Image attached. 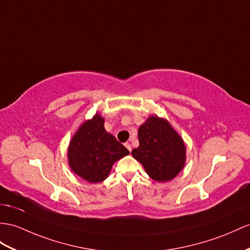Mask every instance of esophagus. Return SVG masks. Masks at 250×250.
Masks as SVG:
<instances>
[{"instance_id": "obj_1", "label": "esophagus", "mask_w": 250, "mask_h": 250, "mask_svg": "<svg viewBox=\"0 0 250 250\" xmlns=\"http://www.w3.org/2000/svg\"><path fill=\"white\" fill-rule=\"evenodd\" d=\"M124 145H125V147L128 149L129 151H131V145H130V143H128V142H126V143H124Z\"/></svg>"}]
</instances>
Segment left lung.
I'll return each instance as SVG.
<instances>
[{
  "label": "left lung",
  "instance_id": "left-lung-1",
  "mask_svg": "<svg viewBox=\"0 0 250 250\" xmlns=\"http://www.w3.org/2000/svg\"><path fill=\"white\" fill-rule=\"evenodd\" d=\"M139 147L131 155L156 181H168L186 162V146L167 121L153 115L138 131Z\"/></svg>",
  "mask_w": 250,
  "mask_h": 250
}]
</instances>
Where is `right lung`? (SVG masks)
I'll list each match as a JSON object with an SVG mask.
<instances>
[{"mask_svg": "<svg viewBox=\"0 0 250 250\" xmlns=\"http://www.w3.org/2000/svg\"><path fill=\"white\" fill-rule=\"evenodd\" d=\"M129 151L104 128V119L95 114L73 137L68 149L70 167L91 184L105 180L113 163Z\"/></svg>", "mask_w": 250, "mask_h": 250, "instance_id": "right-lung-1", "label": "right lung"}]
</instances>
